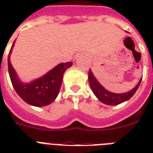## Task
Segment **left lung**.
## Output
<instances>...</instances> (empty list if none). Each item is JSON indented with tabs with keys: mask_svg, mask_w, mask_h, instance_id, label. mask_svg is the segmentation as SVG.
Masks as SVG:
<instances>
[{
	"mask_svg": "<svg viewBox=\"0 0 153 153\" xmlns=\"http://www.w3.org/2000/svg\"><path fill=\"white\" fill-rule=\"evenodd\" d=\"M88 80L91 90L94 94V95L98 98V100L105 103V104L111 105L121 104L122 102H126L130 98H132V96H133V94H135V92L140 86V82H141V79H140L137 85L128 92L124 94H114L106 91L98 82V80L95 79V77L94 76V74H92L91 70L89 71L88 73Z\"/></svg>",
	"mask_w": 153,
	"mask_h": 153,
	"instance_id": "1",
	"label": "left lung"
}]
</instances>
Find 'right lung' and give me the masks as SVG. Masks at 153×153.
<instances>
[{
    "instance_id": "obj_1",
    "label": "right lung",
    "mask_w": 153,
    "mask_h": 153,
    "mask_svg": "<svg viewBox=\"0 0 153 153\" xmlns=\"http://www.w3.org/2000/svg\"><path fill=\"white\" fill-rule=\"evenodd\" d=\"M14 43L8 53V68L11 82L16 92L25 102L32 105L44 106L49 105L54 102L59 92L63 73L73 63L72 62L60 63L40 79L31 83L24 84L19 80L9 60V55Z\"/></svg>"
}]
</instances>
